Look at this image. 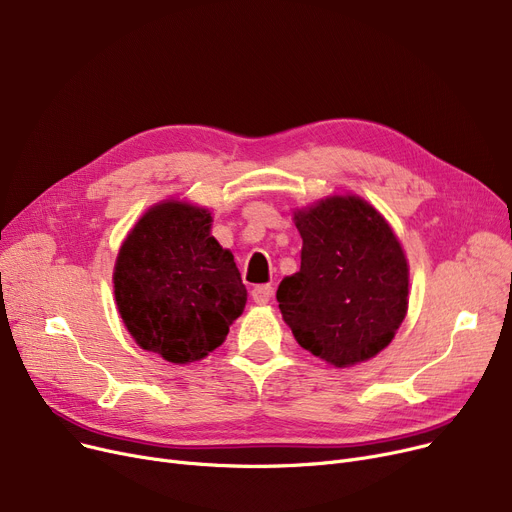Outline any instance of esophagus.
I'll return each instance as SVG.
<instances>
[{"instance_id":"34e87169","label":"esophagus","mask_w":512,"mask_h":512,"mask_svg":"<svg viewBox=\"0 0 512 512\" xmlns=\"http://www.w3.org/2000/svg\"><path fill=\"white\" fill-rule=\"evenodd\" d=\"M272 294H274V288H272L270 284H261V286H255V288L251 290V297H253V301H255L257 305L270 303Z\"/></svg>"}]
</instances>
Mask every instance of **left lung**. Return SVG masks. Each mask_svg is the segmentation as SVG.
Returning a JSON list of instances; mask_svg holds the SVG:
<instances>
[{"label":"left lung","instance_id":"1","mask_svg":"<svg viewBox=\"0 0 512 512\" xmlns=\"http://www.w3.org/2000/svg\"><path fill=\"white\" fill-rule=\"evenodd\" d=\"M301 270L276 299L294 338L315 357L348 367L378 355L402 324L409 267L382 215L359 197H330L294 213Z\"/></svg>","mask_w":512,"mask_h":512}]
</instances>
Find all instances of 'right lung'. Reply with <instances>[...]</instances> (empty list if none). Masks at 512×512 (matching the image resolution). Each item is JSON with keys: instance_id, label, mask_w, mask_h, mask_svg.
<instances>
[{"instance_id": "add662e5", "label": "right lung", "mask_w": 512, "mask_h": 512, "mask_svg": "<svg viewBox=\"0 0 512 512\" xmlns=\"http://www.w3.org/2000/svg\"><path fill=\"white\" fill-rule=\"evenodd\" d=\"M209 230V211L161 203L134 226L116 261V303L130 336L170 363L218 348L247 303L234 255Z\"/></svg>"}]
</instances>
